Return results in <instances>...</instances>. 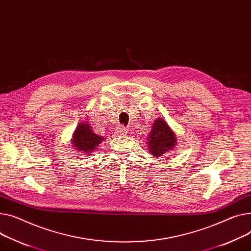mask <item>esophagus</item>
I'll return each mask as SVG.
<instances>
[{"label":"esophagus","mask_w":251,"mask_h":251,"mask_svg":"<svg viewBox=\"0 0 251 251\" xmlns=\"http://www.w3.org/2000/svg\"><path fill=\"white\" fill-rule=\"evenodd\" d=\"M117 134H120V135H125L127 134V129L124 127V126H119L118 128H117Z\"/></svg>","instance_id":"1"}]
</instances>
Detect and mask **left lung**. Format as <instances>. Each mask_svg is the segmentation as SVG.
<instances>
[{"label": "left lung", "mask_w": 251, "mask_h": 251, "mask_svg": "<svg viewBox=\"0 0 251 251\" xmlns=\"http://www.w3.org/2000/svg\"><path fill=\"white\" fill-rule=\"evenodd\" d=\"M176 136L162 118H157L147 137L148 151L153 156H161L175 148Z\"/></svg>", "instance_id": "left-lung-1"}]
</instances>
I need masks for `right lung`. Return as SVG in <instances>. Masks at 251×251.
<instances>
[{"label": "right lung", "instance_id": "add662e5", "mask_svg": "<svg viewBox=\"0 0 251 251\" xmlns=\"http://www.w3.org/2000/svg\"><path fill=\"white\" fill-rule=\"evenodd\" d=\"M105 138L103 136L97 135L93 131L92 126L86 123H79L73 134L72 144L77 151L91 154L96 147L101 144Z\"/></svg>", "mask_w": 251, "mask_h": 251}]
</instances>
